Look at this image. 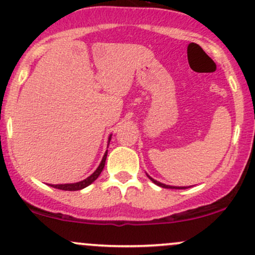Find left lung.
<instances>
[{"label": "left lung", "mask_w": 255, "mask_h": 255, "mask_svg": "<svg viewBox=\"0 0 255 255\" xmlns=\"http://www.w3.org/2000/svg\"><path fill=\"white\" fill-rule=\"evenodd\" d=\"M147 176H148V175H147ZM148 178H150V180L152 181V182H153V183H156L157 186H159V187H163V188H170V189H184V188H186V187H174V186H168V184H164V183H160V182H158V181L153 180V178L150 177V176H148Z\"/></svg>", "instance_id": "8db88e82"}]
</instances>
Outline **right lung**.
<instances>
[{"label": "right lung", "mask_w": 255, "mask_h": 255, "mask_svg": "<svg viewBox=\"0 0 255 255\" xmlns=\"http://www.w3.org/2000/svg\"><path fill=\"white\" fill-rule=\"evenodd\" d=\"M110 139H111V135L109 136V142H110ZM107 154H108V151L105 152L104 156H103V159H102L101 164L97 169H96V171L93 172L91 176H89L87 178H85V180L80 181V182H77V183H66V184H51V187H54V188L56 189H62V191H80V189L85 188V187L90 186L91 183L93 182V181L97 180V177L101 175L102 170H103L104 165H105V159H107Z\"/></svg>", "instance_id": "add662e5"}]
</instances>
